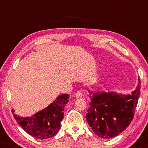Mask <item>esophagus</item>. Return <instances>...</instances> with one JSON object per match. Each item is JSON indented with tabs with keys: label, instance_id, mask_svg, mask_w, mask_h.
Masks as SVG:
<instances>
[{
	"label": "esophagus",
	"instance_id": "obj_1",
	"mask_svg": "<svg viewBox=\"0 0 148 148\" xmlns=\"http://www.w3.org/2000/svg\"><path fill=\"white\" fill-rule=\"evenodd\" d=\"M82 96H83V94H82V91L79 90V91H77V92L75 93V96H76V98H82Z\"/></svg>",
	"mask_w": 148,
	"mask_h": 148
}]
</instances>
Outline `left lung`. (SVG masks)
I'll return each mask as SVG.
<instances>
[{
    "label": "left lung",
    "mask_w": 148,
    "mask_h": 148,
    "mask_svg": "<svg viewBox=\"0 0 148 148\" xmlns=\"http://www.w3.org/2000/svg\"><path fill=\"white\" fill-rule=\"evenodd\" d=\"M131 94L88 90L91 102L86 119L98 137L109 139L125 130L134 117L140 95L141 82Z\"/></svg>",
    "instance_id": "obj_1"
}]
</instances>
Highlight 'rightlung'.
<instances>
[{
	"label": "right lung",
	"mask_w": 148,
	"mask_h": 148,
	"mask_svg": "<svg viewBox=\"0 0 148 148\" xmlns=\"http://www.w3.org/2000/svg\"><path fill=\"white\" fill-rule=\"evenodd\" d=\"M69 96L64 94L58 96L48 107L32 116L21 117L14 113L18 124L26 133L40 139L51 138L58 132L64 117V108L69 102Z\"/></svg>",
	"instance_id": "right-lung-1"
}]
</instances>
